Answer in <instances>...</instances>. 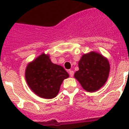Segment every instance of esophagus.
I'll use <instances>...</instances> for the list:
<instances>
[{
    "label": "esophagus",
    "mask_w": 129,
    "mask_h": 129,
    "mask_svg": "<svg viewBox=\"0 0 129 129\" xmlns=\"http://www.w3.org/2000/svg\"><path fill=\"white\" fill-rule=\"evenodd\" d=\"M68 73H69V74H70V77H73V76H74V71L69 70L68 71Z\"/></svg>",
    "instance_id": "esophagus-1"
}]
</instances>
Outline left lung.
<instances>
[{"label": "left lung", "mask_w": 129, "mask_h": 129, "mask_svg": "<svg viewBox=\"0 0 129 129\" xmlns=\"http://www.w3.org/2000/svg\"><path fill=\"white\" fill-rule=\"evenodd\" d=\"M78 67L74 78L87 92H96L108 80L110 63L108 59L99 53L90 51L83 55L78 61Z\"/></svg>", "instance_id": "1"}]
</instances>
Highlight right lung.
Here are the masks:
<instances>
[{
	"instance_id": "add662e5",
	"label": "right lung",
	"mask_w": 129,
	"mask_h": 129,
	"mask_svg": "<svg viewBox=\"0 0 129 129\" xmlns=\"http://www.w3.org/2000/svg\"><path fill=\"white\" fill-rule=\"evenodd\" d=\"M25 75L33 92L45 99L55 98L63 81L69 77L62 66L51 62L49 55L44 53L28 63Z\"/></svg>"
}]
</instances>
